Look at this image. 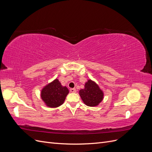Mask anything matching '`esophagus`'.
<instances>
[{
    "instance_id": "34e87169",
    "label": "esophagus",
    "mask_w": 152,
    "mask_h": 152,
    "mask_svg": "<svg viewBox=\"0 0 152 152\" xmlns=\"http://www.w3.org/2000/svg\"><path fill=\"white\" fill-rule=\"evenodd\" d=\"M70 92L72 93H76V89L75 88L70 89Z\"/></svg>"
}]
</instances>
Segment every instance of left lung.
I'll list each match as a JSON object with an SVG mask.
<instances>
[{
    "instance_id": "8db88e82",
    "label": "left lung",
    "mask_w": 152,
    "mask_h": 152,
    "mask_svg": "<svg viewBox=\"0 0 152 152\" xmlns=\"http://www.w3.org/2000/svg\"><path fill=\"white\" fill-rule=\"evenodd\" d=\"M79 95L84 103L88 107L98 106L104 98V93L98 84L91 79L87 80L84 88L79 91Z\"/></svg>"
}]
</instances>
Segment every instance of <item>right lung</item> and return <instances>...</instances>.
Wrapping results in <instances>:
<instances>
[{"mask_svg": "<svg viewBox=\"0 0 152 152\" xmlns=\"http://www.w3.org/2000/svg\"><path fill=\"white\" fill-rule=\"evenodd\" d=\"M69 90L63 86L58 79L45 86L41 90L40 98L49 108H57L63 104Z\"/></svg>", "mask_w": 152, "mask_h": 152, "instance_id": "right-lung-1", "label": "right lung"}]
</instances>
